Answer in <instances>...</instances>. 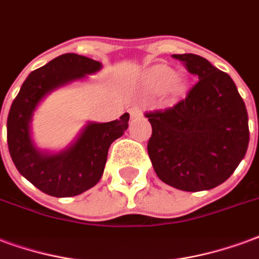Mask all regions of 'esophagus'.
<instances>
[{
    "label": "esophagus",
    "instance_id": "1",
    "mask_svg": "<svg viewBox=\"0 0 259 259\" xmlns=\"http://www.w3.org/2000/svg\"><path fill=\"white\" fill-rule=\"evenodd\" d=\"M141 113H142V111H141V109H139V107H137V106H134L131 110H130V114H131L132 118H135V117L141 116Z\"/></svg>",
    "mask_w": 259,
    "mask_h": 259
}]
</instances>
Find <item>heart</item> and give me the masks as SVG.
<instances>
[{
  "label": "heart",
  "instance_id": "b5f03b06",
  "mask_svg": "<svg viewBox=\"0 0 259 259\" xmlns=\"http://www.w3.org/2000/svg\"><path fill=\"white\" fill-rule=\"evenodd\" d=\"M154 80L163 87H169L175 80V74L169 69H158L154 73Z\"/></svg>",
  "mask_w": 259,
  "mask_h": 259
}]
</instances>
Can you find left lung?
<instances>
[{"instance_id":"1","label":"left lung","mask_w":259,"mask_h":259,"mask_svg":"<svg viewBox=\"0 0 259 259\" xmlns=\"http://www.w3.org/2000/svg\"><path fill=\"white\" fill-rule=\"evenodd\" d=\"M199 78L184 99L146 111L148 153L164 184L185 192L225 182L246 156L250 131L243 98L229 74L194 54L172 55Z\"/></svg>"}]
</instances>
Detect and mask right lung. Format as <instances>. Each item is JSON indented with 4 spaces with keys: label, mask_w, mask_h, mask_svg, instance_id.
<instances>
[{
    "label": "right lung",
    "mask_w": 259,
    "mask_h": 259,
    "mask_svg": "<svg viewBox=\"0 0 259 259\" xmlns=\"http://www.w3.org/2000/svg\"><path fill=\"white\" fill-rule=\"evenodd\" d=\"M101 69V63L77 54L60 55L29 74L12 102L7 121L9 154L24 178L44 193L71 197L95 186L101 179L107 152L127 131L130 114L120 120L88 124L77 142L59 154H42L30 139L29 122L34 109L48 92Z\"/></svg>",
    "instance_id": "obj_1"
}]
</instances>
